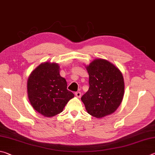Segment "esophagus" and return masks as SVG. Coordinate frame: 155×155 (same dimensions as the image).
I'll use <instances>...</instances> for the list:
<instances>
[{"label": "esophagus", "mask_w": 155, "mask_h": 155, "mask_svg": "<svg viewBox=\"0 0 155 155\" xmlns=\"http://www.w3.org/2000/svg\"><path fill=\"white\" fill-rule=\"evenodd\" d=\"M75 94L76 97H79V98L81 97V93H80V92H76V93H75Z\"/></svg>", "instance_id": "1"}]
</instances>
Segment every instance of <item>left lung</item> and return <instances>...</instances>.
Masks as SVG:
<instances>
[{"mask_svg":"<svg viewBox=\"0 0 155 155\" xmlns=\"http://www.w3.org/2000/svg\"><path fill=\"white\" fill-rule=\"evenodd\" d=\"M88 91L82 97L87 112L102 118L114 112L123 99V76L117 67L104 59H96L86 67Z\"/></svg>","mask_w":155,"mask_h":155,"instance_id":"obj_1","label":"left lung"}]
</instances>
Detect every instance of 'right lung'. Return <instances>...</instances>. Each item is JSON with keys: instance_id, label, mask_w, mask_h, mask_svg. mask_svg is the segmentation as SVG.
I'll use <instances>...</instances> for the list:
<instances>
[{"instance_id": "right-lung-1", "label": "right lung", "mask_w": 155, "mask_h": 155, "mask_svg": "<svg viewBox=\"0 0 155 155\" xmlns=\"http://www.w3.org/2000/svg\"><path fill=\"white\" fill-rule=\"evenodd\" d=\"M58 64L44 62L30 75L27 89L32 107L45 117H52L62 112L74 94L68 91L64 78L60 75Z\"/></svg>"}]
</instances>
